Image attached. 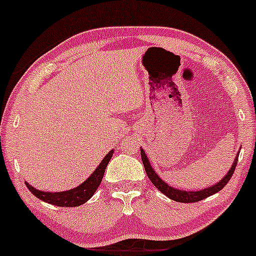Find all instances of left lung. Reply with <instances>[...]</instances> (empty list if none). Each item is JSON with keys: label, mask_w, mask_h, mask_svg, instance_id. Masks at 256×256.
Here are the masks:
<instances>
[{"label": "left lung", "mask_w": 256, "mask_h": 256, "mask_svg": "<svg viewBox=\"0 0 256 256\" xmlns=\"http://www.w3.org/2000/svg\"><path fill=\"white\" fill-rule=\"evenodd\" d=\"M140 155H142V162H143L144 168H146V172L149 178V180L154 184V186L159 190L160 192H162L164 194H166L168 198L174 200L176 202H182V204H192V202H198L202 201L204 198H207V197L212 196V194H217L218 191L224 187L228 181L230 180V178L233 176L234 170H236V162H238V156H239V152L236 154V160H234L233 165L230 166V170L228 171V174L220 181L217 182L216 185L207 187V188L204 190H200V191H184V190H178V188H174V187L168 186L166 182L160 178V176L155 172V170L152 168V165H150L149 160H148V156L143 149H140Z\"/></svg>", "instance_id": "left-lung-1"}]
</instances>
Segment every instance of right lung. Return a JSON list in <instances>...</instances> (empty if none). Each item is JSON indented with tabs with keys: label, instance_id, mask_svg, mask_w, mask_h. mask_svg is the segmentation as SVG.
I'll list each match as a JSON object with an SVG mask.
<instances>
[{
	"label": "right lung",
	"instance_id": "right-lung-1",
	"mask_svg": "<svg viewBox=\"0 0 256 256\" xmlns=\"http://www.w3.org/2000/svg\"><path fill=\"white\" fill-rule=\"evenodd\" d=\"M113 155V150H110L108 154L104 158L100 165L97 166L96 170L91 174V176L86 181H84L80 186L71 188L69 191H62V192H44L40 190L34 188L30 184L26 182L28 190L38 197L42 201L46 202V204H54V206L59 207H78L88 202L96 190L98 188L100 184H101L102 178H104V170H106L107 164L110 162V158Z\"/></svg>",
	"mask_w": 256,
	"mask_h": 256
}]
</instances>
